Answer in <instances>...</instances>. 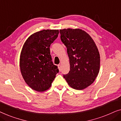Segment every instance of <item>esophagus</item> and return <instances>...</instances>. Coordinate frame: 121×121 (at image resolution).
Masks as SVG:
<instances>
[{
  "label": "esophagus",
  "instance_id": "esophagus-1",
  "mask_svg": "<svg viewBox=\"0 0 121 121\" xmlns=\"http://www.w3.org/2000/svg\"><path fill=\"white\" fill-rule=\"evenodd\" d=\"M58 69L59 70H61V64H59V65H58Z\"/></svg>",
  "mask_w": 121,
  "mask_h": 121
}]
</instances>
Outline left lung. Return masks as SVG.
I'll return each instance as SVG.
<instances>
[{"label":"left lung","instance_id":"left-lung-1","mask_svg":"<svg viewBox=\"0 0 121 121\" xmlns=\"http://www.w3.org/2000/svg\"><path fill=\"white\" fill-rule=\"evenodd\" d=\"M59 32L70 63V71L64 78L72 88L83 90L93 83L99 73L98 49L91 37L82 29H64Z\"/></svg>","mask_w":121,"mask_h":121}]
</instances>
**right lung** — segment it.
Returning a JSON list of instances; mask_svg holds the SVG:
<instances>
[{
  "instance_id": "right-lung-1",
  "label": "right lung",
  "mask_w": 121,
  "mask_h": 121,
  "mask_svg": "<svg viewBox=\"0 0 121 121\" xmlns=\"http://www.w3.org/2000/svg\"><path fill=\"white\" fill-rule=\"evenodd\" d=\"M58 30H43L28 37L20 57V68L26 83L39 92L47 90L59 72L50 54V45L58 37Z\"/></svg>"
}]
</instances>
